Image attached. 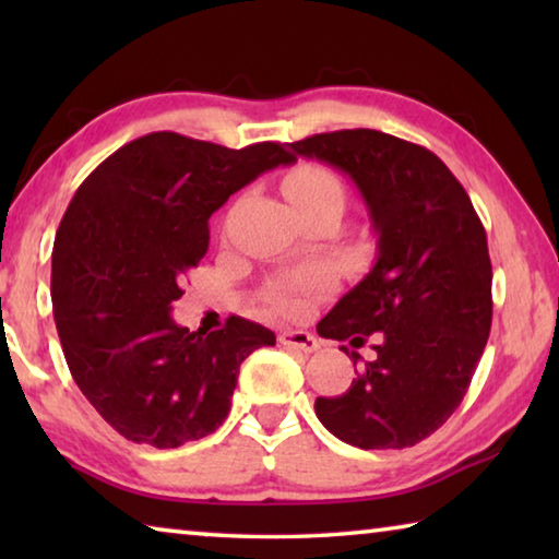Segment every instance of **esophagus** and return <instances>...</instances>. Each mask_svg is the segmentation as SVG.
<instances>
[{
  "label": "esophagus",
  "mask_w": 559,
  "mask_h": 559,
  "mask_svg": "<svg viewBox=\"0 0 559 559\" xmlns=\"http://www.w3.org/2000/svg\"><path fill=\"white\" fill-rule=\"evenodd\" d=\"M278 343L283 347H296L300 353H316L320 347L318 340L310 333H306V330H283L278 335Z\"/></svg>",
  "instance_id": "34e87169"
}]
</instances>
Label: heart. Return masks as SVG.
Here are the masks:
<instances>
[{"instance_id": "b5f03b06", "label": "heart", "mask_w": 559, "mask_h": 559, "mask_svg": "<svg viewBox=\"0 0 559 559\" xmlns=\"http://www.w3.org/2000/svg\"><path fill=\"white\" fill-rule=\"evenodd\" d=\"M283 194L296 206V212L313 210V206L340 200L343 202V182L335 173L320 165H300L283 179ZM330 286V273L323 266L293 273L288 278L273 281L266 290V300L281 313H300L310 298Z\"/></svg>"}]
</instances>
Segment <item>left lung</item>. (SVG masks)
<instances>
[{
  "mask_svg": "<svg viewBox=\"0 0 559 559\" xmlns=\"http://www.w3.org/2000/svg\"><path fill=\"white\" fill-rule=\"evenodd\" d=\"M349 175L370 210L377 261L320 320L330 340L355 349L357 380L318 396L316 414L357 449H406L456 412L484 355L493 318L486 229L451 169L431 150L380 130H335L290 143Z\"/></svg>",
  "mask_w": 559,
  "mask_h": 559,
  "instance_id": "obj_1",
  "label": "left lung"
}]
</instances>
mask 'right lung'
I'll return each mask as SVG.
<instances>
[{
    "mask_svg": "<svg viewBox=\"0 0 559 559\" xmlns=\"http://www.w3.org/2000/svg\"><path fill=\"white\" fill-rule=\"evenodd\" d=\"M290 163L281 143L229 150L165 130L122 145L75 189L51 253L53 318L75 384L120 437L155 449L204 439L231 409L243 359L276 345L251 320L192 333L169 310L210 249V216Z\"/></svg>",
    "mask_w": 559,
    "mask_h": 559,
    "instance_id": "1",
    "label": "right lung"
}]
</instances>
